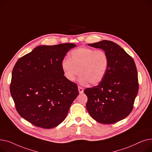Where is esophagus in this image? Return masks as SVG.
Masks as SVG:
<instances>
[{"label": "esophagus", "instance_id": "34e87169", "mask_svg": "<svg viewBox=\"0 0 152 152\" xmlns=\"http://www.w3.org/2000/svg\"><path fill=\"white\" fill-rule=\"evenodd\" d=\"M78 91H79V94H83L84 92L83 88V87H80V86H78Z\"/></svg>", "mask_w": 152, "mask_h": 152}]
</instances>
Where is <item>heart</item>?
I'll use <instances>...</instances> for the list:
<instances>
[{
    "label": "heart",
    "mask_w": 152,
    "mask_h": 152,
    "mask_svg": "<svg viewBox=\"0 0 152 152\" xmlns=\"http://www.w3.org/2000/svg\"><path fill=\"white\" fill-rule=\"evenodd\" d=\"M64 76L73 82L79 74V83L97 85L101 83L109 66L107 53L103 50L90 47H79L69 53V58H65L61 63Z\"/></svg>",
    "instance_id": "obj_1"
}]
</instances>
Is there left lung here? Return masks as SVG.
I'll return each instance as SVG.
<instances>
[{"label": "left lung", "mask_w": 152, "mask_h": 152, "mask_svg": "<svg viewBox=\"0 0 152 152\" xmlns=\"http://www.w3.org/2000/svg\"><path fill=\"white\" fill-rule=\"evenodd\" d=\"M89 45L104 50L109 58L105 77L87 88L86 108L91 117L102 124L122 120L132 111L139 90L137 71L131 56L117 44L104 40Z\"/></svg>", "instance_id": "left-lung-1"}]
</instances>
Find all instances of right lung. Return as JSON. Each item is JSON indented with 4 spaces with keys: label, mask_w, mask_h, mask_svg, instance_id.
Masks as SVG:
<instances>
[{
    "label": "right lung",
    "mask_w": 152,
    "mask_h": 152,
    "mask_svg": "<svg viewBox=\"0 0 152 152\" xmlns=\"http://www.w3.org/2000/svg\"><path fill=\"white\" fill-rule=\"evenodd\" d=\"M76 45H40L18 59L13 67L10 94L19 115L44 129L57 126L79 95L77 86L63 75L61 63Z\"/></svg>",
    "instance_id": "1"
}]
</instances>
